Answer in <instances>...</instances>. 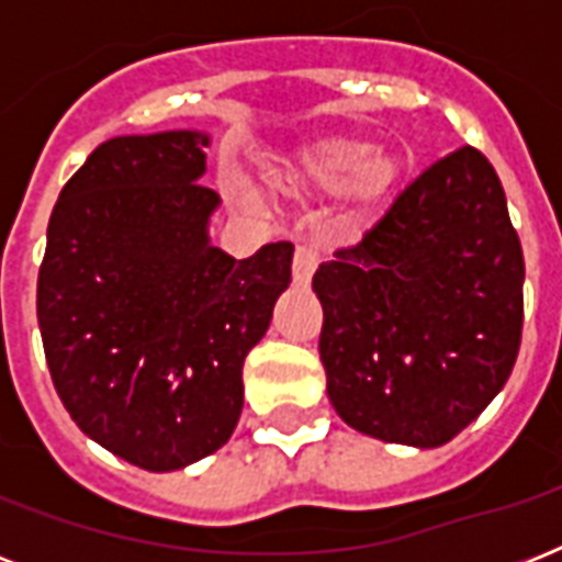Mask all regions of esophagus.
Listing matches in <instances>:
<instances>
[{
	"instance_id": "34e87169",
	"label": "esophagus",
	"mask_w": 562,
	"mask_h": 562,
	"mask_svg": "<svg viewBox=\"0 0 562 562\" xmlns=\"http://www.w3.org/2000/svg\"><path fill=\"white\" fill-rule=\"evenodd\" d=\"M317 265H321V247L297 245V250H294V282L297 285H308Z\"/></svg>"
}]
</instances>
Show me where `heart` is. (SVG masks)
I'll return each mask as SVG.
<instances>
[{"label":"heart","mask_w":562,"mask_h":562,"mask_svg":"<svg viewBox=\"0 0 562 562\" xmlns=\"http://www.w3.org/2000/svg\"><path fill=\"white\" fill-rule=\"evenodd\" d=\"M400 175V160L364 136H326L289 154L271 169L273 187L285 192H338L350 187L356 201L382 198ZM245 198V189L236 187Z\"/></svg>","instance_id":"heart-1"}]
</instances>
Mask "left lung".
<instances>
[{
  "mask_svg": "<svg viewBox=\"0 0 562 562\" xmlns=\"http://www.w3.org/2000/svg\"><path fill=\"white\" fill-rule=\"evenodd\" d=\"M522 282L496 169L470 145L446 154L312 280L338 417L384 443H449L514 370Z\"/></svg>",
  "mask_w": 562,
  "mask_h": 562,
  "instance_id": "left-lung-1",
  "label": "left lung"
}]
</instances>
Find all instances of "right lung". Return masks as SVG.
I'll use <instances>...</instances> for the list:
<instances>
[{"label":"right lung","instance_id":"add662e5","mask_svg":"<svg viewBox=\"0 0 562 562\" xmlns=\"http://www.w3.org/2000/svg\"><path fill=\"white\" fill-rule=\"evenodd\" d=\"M210 136L101 143L60 189L37 277L55 391L108 452L183 470L227 443L241 368L291 282V241L233 259L210 241L221 198L198 180Z\"/></svg>","mask_w":562,"mask_h":562}]
</instances>
